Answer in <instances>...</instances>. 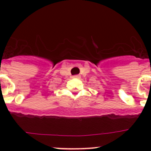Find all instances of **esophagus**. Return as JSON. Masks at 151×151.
I'll return each mask as SVG.
<instances>
[{"label": "esophagus", "instance_id": "obj_1", "mask_svg": "<svg viewBox=\"0 0 151 151\" xmlns=\"http://www.w3.org/2000/svg\"><path fill=\"white\" fill-rule=\"evenodd\" d=\"M78 76H73V78H78Z\"/></svg>", "mask_w": 151, "mask_h": 151}]
</instances>
